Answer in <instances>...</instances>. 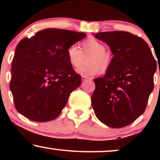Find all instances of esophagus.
Wrapping results in <instances>:
<instances>
[{
    "mask_svg": "<svg viewBox=\"0 0 160 160\" xmlns=\"http://www.w3.org/2000/svg\"><path fill=\"white\" fill-rule=\"evenodd\" d=\"M87 79H89V78H86V77H84V76H82V81H84V80H87Z\"/></svg>",
    "mask_w": 160,
    "mask_h": 160,
    "instance_id": "obj_1",
    "label": "esophagus"
}]
</instances>
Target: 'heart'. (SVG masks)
<instances>
[{
    "mask_svg": "<svg viewBox=\"0 0 160 160\" xmlns=\"http://www.w3.org/2000/svg\"><path fill=\"white\" fill-rule=\"evenodd\" d=\"M69 62L73 67L78 68L83 63L85 56L87 58L86 65L76 70L79 74L84 77H92L98 74L100 69L105 71L112 62L111 52L106 51L103 43L95 38H89L81 43V49L77 45H71L67 49Z\"/></svg>",
    "mask_w": 160,
    "mask_h": 160,
    "instance_id": "heart-1",
    "label": "heart"
}]
</instances>
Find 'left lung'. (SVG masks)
<instances>
[{"label":"left lung","instance_id":"1","mask_svg":"<svg viewBox=\"0 0 160 160\" xmlns=\"http://www.w3.org/2000/svg\"><path fill=\"white\" fill-rule=\"evenodd\" d=\"M110 47L113 57L102 78L94 79L92 105L106 126L122 128L144 113L153 89L157 62L142 38L126 32L94 34Z\"/></svg>","mask_w":160,"mask_h":160}]
</instances>
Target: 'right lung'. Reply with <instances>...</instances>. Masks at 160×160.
Returning <instances> with one entry per match:
<instances>
[{"label":"right lung","mask_w":160,"mask_h":160,"mask_svg":"<svg viewBox=\"0 0 160 160\" xmlns=\"http://www.w3.org/2000/svg\"><path fill=\"white\" fill-rule=\"evenodd\" d=\"M86 36L82 32L47 28L18 43L11 65L10 88L16 111L29 120L56 119L69 95L81 84L67 49Z\"/></svg>","instance_id":"1"}]
</instances>
